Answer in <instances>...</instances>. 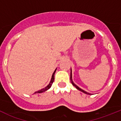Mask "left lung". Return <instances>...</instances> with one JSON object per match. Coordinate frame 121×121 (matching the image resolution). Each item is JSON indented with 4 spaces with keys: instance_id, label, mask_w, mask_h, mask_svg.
<instances>
[{
    "instance_id": "8db88e82",
    "label": "left lung",
    "mask_w": 121,
    "mask_h": 121,
    "mask_svg": "<svg viewBox=\"0 0 121 121\" xmlns=\"http://www.w3.org/2000/svg\"><path fill=\"white\" fill-rule=\"evenodd\" d=\"M70 80H71V82L72 83V84H73V85H74V86H75V88H76L77 89V90H80V91H81V92H84V93H85V94H88V95H91L90 94V93H88V92H86V91H84V90H82V89L81 88H80V87H78V86H77V85H75V84L74 83V82H73V80H72V73H71V74H70Z\"/></svg>"
}]
</instances>
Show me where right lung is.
<instances>
[{"mask_svg":"<svg viewBox=\"0 0 121 121\" xmlns=\"http://www.w3.org/2000/svg\"><path fill=\"white\" fill-rule=\"evenodd\" d=\"M56 69H57V68H56V69H55L54 71L53 75H52V79H51V81H50V82L49 84H48V85H47V86H46V87L44 88L41 89V90H39V91L35 92V94H36V93H41V92H44V91H47V90H48V89H49L50 88L51 86H52V84H53V82H54V74H55V73H56Z\"/></svg>","mask_w":121,"mask_h":121,"instance_id":"right-lung-1","label":"right lung"}]
</instances>
